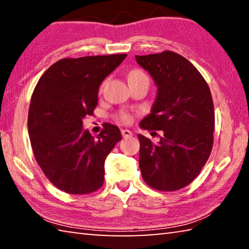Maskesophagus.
Wrapping results in <instances>:
<instances>
[{"label": "esophagus", "mask_w": 249, "mask_h": 249, "mask_svg": "<svg viewBox=\"0 0 249 249\" xmlns=\"http://www.w3.org/2000/svg\"><path fill=\"white\" fill-rule=\"evenodd\" d=\"M121 133H122V136H123L124 138L130 137V136H132V135H133V133L130 132V130H128V129H122Z\"/></svg>", "instance_id": "obj_1"}]
</instances>
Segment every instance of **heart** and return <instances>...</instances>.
<instances>
[{
    "instance_id": "obj_1",
    "label": "heart",
    "mask_w": 249,
    "mask_h": 249,
    "mask_svg": "<svg viewBox=\"0 0 249 249\" xmlns=\"http://www.w3.org/2000/svg\"><path fill=\"white\" fill-rule=\"evenodd\" d=\"M140 79L149 80L148 77H147V74L145 72H142V70L135 69V70L130 71V72L128 73V80H140ZM116 117H117V120L121 122V123H124V124H129L133 120L132 113L128 111H121L119 114H117Z\"/></svg>"
}]
</instances>
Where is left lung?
Listing matches in <instances>:
<instances>
[{
  "label": "left lung",
  "mask_w": 249,
  "mask_h": 249,
  "mask_svg": "<svg viewBox=\"0 0 249 249\" xmlns=\"http://www.w3.org/2000/svg\"><path fill=\"white\" fill-rule=\"evenodd\" d=\"M158 87L151 113L141 122L163 130L158 144L138 135L142 179L159 191H177L200 175L213 147L214 105L208 83L181 54L165 50L136 56Z\"/></svg>",
  "instance_id": "obj_1"
}]
</instances>
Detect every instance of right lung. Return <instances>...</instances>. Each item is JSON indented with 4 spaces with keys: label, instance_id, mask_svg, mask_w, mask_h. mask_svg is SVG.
I'll use <instances>...</instances> for the list:
<instances>
[{
    "label": "right lung",
    "instance_id": "1",
    "mask_svg": "<svg viewBox=\"0 0 249 249\" xmlns=\"http://www.w3.org/2000/svg\"><path fill=\"white\" fill-rule=\"evenodd\" d=\"M127 54L64 58L45 71L33 92L28 134L37 163L48 180L70 195H89L102 187L104 162L122 140L107 123L98 137L83 130L93 114L100 84Z\"/></svg>",
    "mask_w": 249,
    "mask_h": 249
}]
</instances>
